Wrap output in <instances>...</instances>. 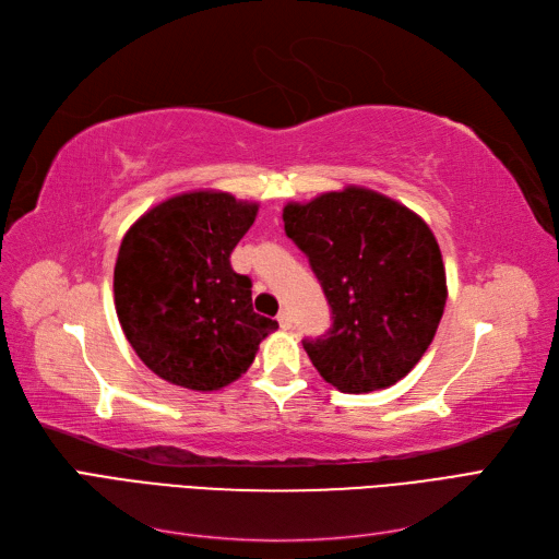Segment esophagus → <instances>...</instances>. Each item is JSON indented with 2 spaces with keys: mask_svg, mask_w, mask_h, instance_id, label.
I'll return each mask as SVG.
<instances>
[{
  "mask_svg": "<svg viewBox=\"0 0 559 559\" xmlns=\"http://www.w3.org/2000/svg\"><path fill=\"white\" fill-rule=\"evenodd\" d=\"M277 321H280V326H282L284 331H289V329H292V314L286 312V310H282V312L277 314Z\"/></svg>",
  "mask_w": 559,
  "mask_h": 559,
  "instance_id": "esophagus-1",
  "label": "esophagus"
}]
</instances>
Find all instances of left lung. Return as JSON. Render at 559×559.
<instances>
[{"mask_svg":"<svg viewBox=\"0 0 559 559\" xmlns=\"http://www.w3.org/2000/svg\"><path fill=\"white\" fill-rule=\"evenodd\" d=\"M282 218L333 310L331 329L302 341L319 376L345 394L376 392L408 376L448 300L431 228L401 202L361 186L289 202Z\"/></svg>","mask_w":559,"mask_h":559,"instance_id":"1","label":"left lung"}]
</instances>
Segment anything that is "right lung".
Masks as SVG:
<instances>
[{
	"mask_svg": "<svg viewBox=\"0 0 559 559\" xmlns=\"http://www.w3.org/2000/svg\"><path fill=\"white\" fill-rule=\"evenodd\" d=\"M257 202L222 191L167 198L130 226L114 267L121 329L154 373L193 392L238 380L277 329L251 308V280L230 251L257 218Z\"/></svg>",
	"mask_w": 559,
	"mask_h": 559,
	"instance_id": "add662e5",
	"label": "right lung"
}]
</instances>
